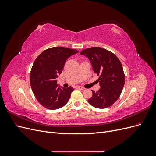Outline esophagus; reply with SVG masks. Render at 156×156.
I'll list each match as a JSON object with an SVG mask.
<instances>
[{
  "label": "esophagus",
  "mask_w": 156,
  "mask_h": 156,
  "mask_svg": "<svg viewBox=\"0 0 156 156\" xmlns=\"http://www.w3.org/2000/svg\"><path fill=\"white\" fill-rule=\"evenodd\" d=\"M77 88H78V89H80V90H84V87H77Z\"/></svg>",
  "instance_id": "obj_1"
}]
</instances>
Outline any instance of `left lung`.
Segmentation results:
<instances>
[{
	"mask_svg": "<svg viewBox=\"0 0 156 156\" xmlns=\"http://www.w3.org/2000/svg\"><path fill=\"white\" fill-rule=\"evenodd\" d=\"M90 60L94 72L99 77L101 88L92 91L88 100L93 107L105 108L111 106L120 97L125 83V75L120 60L109 51L99 47L84 49L80 53Z\"/></svg>",
	"mask_w": 156,
	"mask_h": 156,
	"instance_id": "obj_1",
	"label": "left lung"
}]
</instances>
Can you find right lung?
Wrapping results in <instances>:
<instances>
[{
	"mask_svg": "<svg viewBox=\"0 0 156 156\" xmlns=\"http://www.w3.org/2000/svg\"><path fill=\"white\" fill-rule=\"evenodd\" d=\"M78 51L63 47H55L44 51L33 64L30 73L32 90L40 104L48 109L64 107L69 100L72 87H58L56 78L62 73L69 56Z\"/></svg>",
	"mask_w": 156,
	"mask_h": 156,
	"instance_id": "1",
	"label": "right lung"
}]
</instances>
